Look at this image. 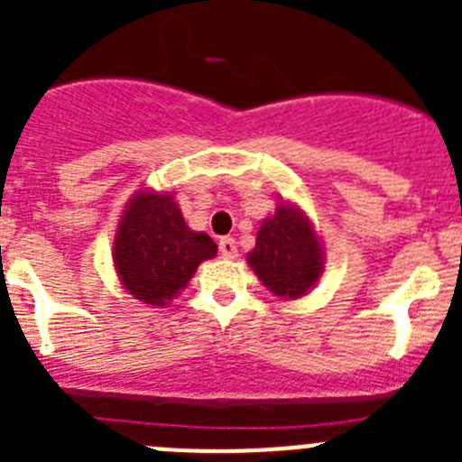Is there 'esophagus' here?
I'll return each mask as SVG.
<instances>
[{
	"label": "esophagus",
	"instance_id": "obj_1",
	"mask_svg": "<svg viewBox=\"0 0 462 462\" xmlns=\"http://www.w3.org/2000/svg\"><path fill=\"white\" fill-rule=\"evenodd\" d=\"M219 254L224 259H236L238 256V245H236L234 238H222L219 240Z\"/></svg>",
	"mask_w": 462,
	"mask_h": 462
}]
</instances>
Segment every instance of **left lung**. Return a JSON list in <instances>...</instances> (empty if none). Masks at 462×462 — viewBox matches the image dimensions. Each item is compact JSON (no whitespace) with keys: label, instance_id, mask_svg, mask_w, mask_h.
<instances>
[{"label":"left lung","instance_id":"left-lung-1","mask_svg":"<svg viewBox=\"0 0 462 462\" xmlns=\"http://www.w3.org/2000/svg\"><path fill=\"white\" fill-rule=\"evenodd\" d=\"M247 263L268 291L293 300L319 282L324 247L308 215L298 206L280 201L271 217L261 222Z\"/></svg>","mask_w":462,"mask_h":462}]
</instances>
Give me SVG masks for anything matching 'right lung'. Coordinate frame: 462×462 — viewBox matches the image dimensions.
I'll use <instances>...</instances> for the list:
<instances>
[{"instance_id":"obj_1","label":"right lung","mask_w":462,"mask_h":462,"mask_svg":"<svg viewBox=\"0 0 462 462\" xmlns=\"http://www.w3.org/2000/svg\"><path fill=\"white\" fill-rule=\"evenodd\" d=\"M215 254V240L187 226L171 191H136L125 206L113 243L122 287L141 303L159 308L173 300L196 268Z\"/></svg>"}]
</instances>
